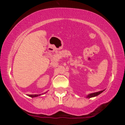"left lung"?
I'll return each mask as SVG.
<instances>
[{"label":"left lung","mask_w":125,"mask_h":125,"mask_svg":"<svg viewBox=\"0 0 125 125\" xmlns=\"http://www.w3.org/2000/svg\"><path fill=\"white\" fill-rule=\"evenodd\" d=\"M104 90H101V91H100V92H96V93H92V94H90L89 95H88L87 96V98H92V97H94V96H96L97 95H99L100 94H101V93H102L103 92Z\"/></svg>","instance_id":"1"}]
</instances>
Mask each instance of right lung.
I'll list each match as a JSON object with an SVG mask.
<instances>
[{"mask_svg": "<svg viewBox=\"0 0 125 125\" xmlns=\"http://www.w3.org/2000/svg\"><path fill=\"white\" fill-rule=\"evenodd\" d=\"M41 95V94H35V95H29L28 96H29L30 97H31V98H33V97H36V96H40Z\"/></svg>", "mask_w": 125, "mask_h": 125, "instance_id": "add662e5", "label": "right lung"}]
</instances>
